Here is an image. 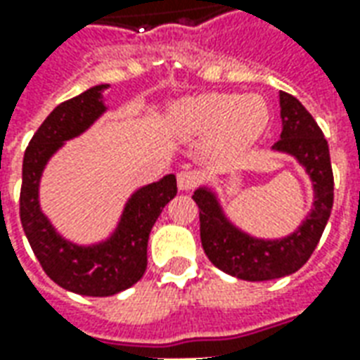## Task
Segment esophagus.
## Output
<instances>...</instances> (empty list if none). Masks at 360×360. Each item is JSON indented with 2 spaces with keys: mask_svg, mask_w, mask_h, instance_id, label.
Returning a JSON list of instances; mask_svg holds the SVG:
<instances>
[{
  "mask_svg": "<svg viewBox=\"0 0 360 360\" xmlns=\"http://www.w3.org/2000/svg\"><path fill=\"white\" fill-rule=\"evenodd\" d=\"M198 183H200V175H198V172H193V169H183L177 175V187L181 191H193Z\"/></svg>",
  "mask_w": 360,
  "mask_h": 360,
  "instance_id": "esophagus-1",
  "label": "esophagus"
}]
</instances>
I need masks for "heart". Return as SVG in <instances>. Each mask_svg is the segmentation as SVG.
Listing matches in <instances>:
<instances>
[{"label": "heart", "mask_w": 360, "mask_h": 360, "mask_svg": "<svg viewBox=\"0 0 360 360\" xmlns=\"http://www.w3.org/2000/svg\"><path fill=\"white\" fill-rule=\"evenodd\" d=\"M268 117V105L260 96L204 94L181 102L173 111L172 127L183 139L218 136L224 150H239L257 141Z\"/></svg>", "instance_id": "1"}]
</instances>
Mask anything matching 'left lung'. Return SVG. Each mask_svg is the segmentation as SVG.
Segmentation results:
<instances>
[{
  "label": "left lung",
  "mask_w": 360,
  "mask_h": 360,
  "mask_svg": "<svg viewBox=\"0 0 360 360\" xmlns=\"http://www.w3.org/2000/svg\"><path fill=\"white\" fill-rule=\"evenodd\" d=\"M279 108L283 129L271 148L291 154L307 169L314 188V208L299 229L283 239H257L226 218L210 188H196L193 195L206 257L221 271L247 281L278 279L299 270L316 249L332 214L333 173L324 133L295 96L279 92Z\"/></svg>",
  "instance_id": "obj_1"
}]
</instances>
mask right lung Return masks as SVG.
<instances>
[{
	"mask_svg": "<svg viewBox=\"0 0 360 360\" xmlns=\"http://www.w3.org/2000/svg\"><path fill=\"white\" fill-rule=\"evenodd\" d=\"M98 84L59 103L28 142L22 160L20 224L44 271L59 287L86 297H110L134 285L146 271V249L152 226L173 196L175 175L141 187L127 200L115 231L96 245H77L63 239L44 216L38 200L40 177L48 160L63 142L82 134L105 111Z\"/></svg>",
	"mask_w": 360,
	"mask_h": 360,
	"instance_id": "1",
	"label": "right lung"
}]
</instances>
